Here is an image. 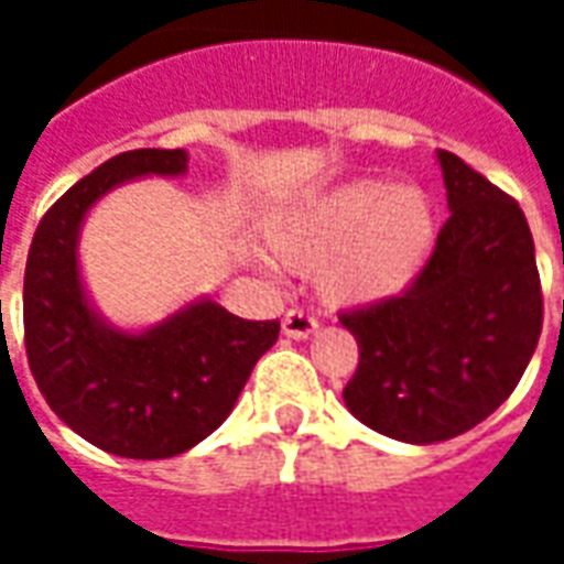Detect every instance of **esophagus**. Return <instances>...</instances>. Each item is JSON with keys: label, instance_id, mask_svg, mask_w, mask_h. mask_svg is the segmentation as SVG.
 I'll return each mask as SVG.
<instances>
[{"label": "esophagus", "instance_id": "1", "mask_svg": "<svg viewBox=\"0 0 564 564\" xmlns=\"http://www.w3.org/2000/svg\"><path fill=\"white\" fill-rule=\"evenodd\" d=\"M317 329H319L317 319L311 317V314H305L302 307H293V311H286V314H283V335H286V338L305 341V338H311Z\"/></svg>", "mask_w": 564, "mask_h": 564}]
</instances>
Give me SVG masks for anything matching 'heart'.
<instances>
[{
	"label": "heart",
	"instance_id": "heart-1",
	"mask_svg": "<svg viewBox=\"0 0 564 564\" xmlns=\"http://www.w3.org/2000/svg\"><path fill=\"white\" fill-rule=\"evenodd\" d=\"M441 214L420 184L354 177L295 205L271 229L290 269H319L317 286L338 307H368L408 293L435 253Z\"/></svg>",
	"mask_w": 564,
	"mask_h": 564
}]
</instances>
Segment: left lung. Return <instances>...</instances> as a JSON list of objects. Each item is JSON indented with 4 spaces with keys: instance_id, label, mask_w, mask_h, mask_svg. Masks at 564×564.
<instances>
[{
    "instance_id": "obj_1",
    "label": "left lung",
    "mask_w": 564,
    "mask_h": 564,
    "mask_svg": "<svg viewBox=\"0 0 564 564\" xmlns=\"http://www.w3.org/2000/svg\"><path fill=\"white\" fill-rule=\"evenodd\" d=\"M449 217L408 293L341 314L359 344L347 411L380 435L435 444L468 432L520 383L544 299L520 205L437 150Z\"/></svg>"
}]
</instances>
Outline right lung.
I'll return each instance as SVG.
<instances>
[{
    "instance_id": "add662e5",
    "label": "right lung",
    "mask_w": 564,
    "mask_h": 564,
    "mask_svg": "<svg viewBox=\"0 0 564 564\" xmlns=\"http://www.w3.org/2000/svg\"><path fill=\"white\" fill-rule=\"evenodd\" d=\"M186 150L117 153L47 210L23 278L32 378L63 423L127 459H169L232 414L278 319H241L198 295L153 326L123 329L93 305L80 274V229L96 202L141 177L186 174Z\"/></svg>"
}]
</instances>
